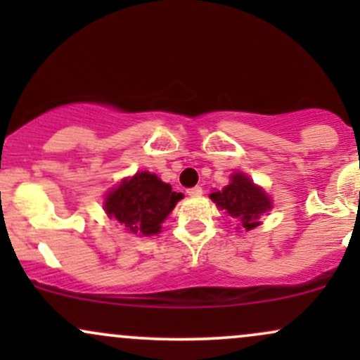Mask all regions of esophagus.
I'll return each instance as SVG.
<instances>
[{
    "label": "esophagus",
    "instance_id": "esophagus-1",
    "mask_svg": "<svg viewBox=\"0 0 360 360\" xmlns=\"http://www.w3.org/2000/svg\"><path fill=\"white\" fill-rule=\"evenodd\" d=\"M188 194L189 196H201L203 194V188L201 186H194V188L188 189Z\"/></svg>",
    "mask_w": 360,
    "mask_h": 360
}]
</instances>
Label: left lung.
I'll use <instances>...</instances> for the list:
<instances>
[{"instance_id": "obj_1", "label": "left lung", "mask_w": 360, "mask_h": 360, "mask_svg": "<svg viewBox=\"0 0 360 360\" xmlns=\"http://www.w3.org/2000/svg\"><path fill=\"white\" fill-rule=\"evenodd\" d=\"M210 198L218 208L225 210L230 217L240 221L245 230L257 226V218L271 210L269 196L242 172L233 174L232 183L225 186L221 191L212 193Z\"/></svg>"}]
</instances>
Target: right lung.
I'll return each mask as SVG.
<instances>
[{
	"instance_id": "right-lung-1",
	"label": "right lung",
	"mask_w": 360,
	"mask_h": 360,
	"mask_svg": "<svg viewBox=\"0 0 360 360\" xmlns=\"http://www.w3.org/2000/svg\"><path fill=\"white\" fill-rule=\"evenodd\" d=\"M183 193L172 191L150 172H137L131 179L122 181L106 198L105 210L128 232L152 235L160 230V223L174 210Z\"/></svg>"
}]
</instances>
